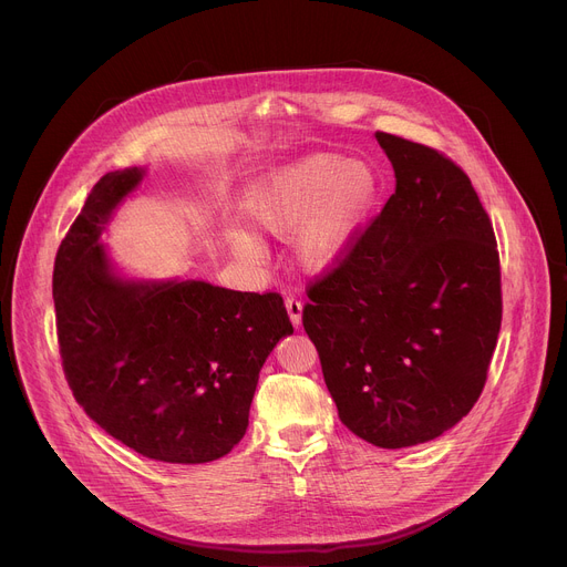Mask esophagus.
I'll return each mask as SVG.
<instances>
[{"instance_id": "1", "label": "esophagus", "mask_w": 567, "mask_h": 567, "mask_svg": "<svg viewBox=\"0 0 567 567\" xmlns=\"http://www.w3.org/2000/svg\"><path fill=\"white\" fill-rule=\"evenodd\" d=\"M286 311H288V318H290V322L297 327V324L301 322V311H303V303H301L299 299H295V297H288V299H286Z\"/></svg>"}]
</instances>
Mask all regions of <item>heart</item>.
Instances as JSON below:
<instances>
[{
	"instance_id": "obj_1",
	"label": "heart",
	"mask_w": 567,
	"mask_h": 567,
	"mask_svg": "<svg viewBox=\"0 0 567 567\" xmlns=\"http://www.w3.org/2000/svg\"><path fill=\"white\" fill-rule=\"evenodd\" d=\"M381 179L365 158L338 152H313L275 167L247 195L249 223L272 236H290L295 264L307 272H329L361 240ZM234 254L256 258L260 240L245 229H229Z\"/></svg>"
}]
</instances>
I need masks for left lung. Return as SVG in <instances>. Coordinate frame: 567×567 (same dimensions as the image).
Listing matches in <instances>:
<instances>
[{
    "label": "left lung",
    "mask_w": 567,
    "mask_h": 567,
    "mask_svg": "<svg viewBox=\"0 0 567 567\" xmlns=\"http://www.w3.org/2000/svg\"><path fill=\"white\" fill-rule=\"evenodd\" d=\"M374 138L395 193L309 288L301 322L342 424L402 450L439 439L482 395L502 324L499 254L458 165L400 136Z\"/></svg>",
    "instance_id": "obj_1"
}]
</instances>
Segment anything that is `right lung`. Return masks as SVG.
I'll return each instance as SVG.
<instances>
[{
  "label": "right lung",
  "mask_w": 567,
  "mask_h": 567,
  "mask_svg": "<svg viewBox=\"0 0 567 567\" xmlns=\"http://www.w3.org/2000/svg\"><path fill=\"white\" fill-rule=\"evenodd\" d=\"M145 177L147 167L104 174L59 247L63 370L115 441L163 463H208L243 441L258 372L292 324L277 292L122 275L102 234Z\"/></svg>",
  "instance_id": "obj_1"
}]
</instances>
